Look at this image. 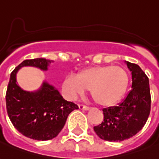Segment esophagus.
Returning <instances> with one entry per match:
<instances>
[{
    "label": "esophagus",
    "instance_id": "esophagus-1",
    "mask_svg": "<svg viewBox=\"0 0 159 159\" xmlns=\"http://www.w3.org/2000/svg\"><path fill=\"white\" fill-rule=\"evenodd\" d=\"M78 107H79L80 109H83V110H89V107L85 106V105H83V104H79Z\"/></svg>",
    "mask_w": 159,
    "mask_h": 159
}]
</instances>
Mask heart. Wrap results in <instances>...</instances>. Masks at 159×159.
Instances as JSON below:
<instances>
[{
  "label": "heart",
  "mask_w": 159,
  "mask_h": 159,
  "mask_svg": "<svg viewBox=\"0 0 159 159\" xmlns=\"http://www.w3.org/2000/svg\"><path fill=\"white\" fill-rule=\"evenodd\" d=\"M127 85L128 76L122 67L95 66L83 69L76 77H66L63 87L70 98H76L87 89L97 104L111 106L122 98Z\"/></svg>",
  "instance_id": "obj_1"
}]
</instances>
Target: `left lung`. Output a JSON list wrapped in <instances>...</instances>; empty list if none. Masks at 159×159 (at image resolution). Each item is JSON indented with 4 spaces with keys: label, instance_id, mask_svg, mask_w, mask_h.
<instances>
[{
    "label": "left lung",
    "instance_id": "8db88e82",
    "mask_svg": "<svg viewBox=\"0 0 159 159\" xmlns=\"http://www.w3.org/2000/svg\"><path fill=\"white\" fill-rule=\"evenodd\" d=\"M132 71V89L118 106L103 108V121L94 126L99 138L107 141L126 140L145 126L151 111L149 79L136 64L126 62Z\"/></svg>",
    "mask_w": 159,
    "mask_h": 159
}]
</instances>
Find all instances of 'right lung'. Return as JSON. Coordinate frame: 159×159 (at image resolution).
Instances as JSON below:
<instances>
[{
    "label": "right lung",
    "instance_id": "right-lung-1",
    "mask_svg": "<svg viewBox=\"0 0 159 159\" xmlns=\"http://www.w3.org/2000/svg\"><path fill=\"white\" fill-rule=\"evenodd\" d=\"M52 60L26 59L10 75L6 93L7 112L16 129L24 136L35 140H49L63 129L68 115L78 106L67 102L55 88L44 83L37 92H27L16 83V73L23 66H34L43 70Z\"/></svg>",
    "mask_w": 159,
    "mask_h": 159
}]
</instances>
